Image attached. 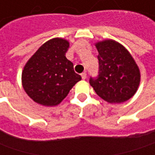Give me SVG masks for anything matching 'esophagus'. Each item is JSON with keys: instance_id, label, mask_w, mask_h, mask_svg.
Wrapping results in <instances>:
<instances>
[{"instance_id": "esophagus-1", "label": "esophagus", "mask_w": 155, "mask_h": 155, "mask_svg": "<svg viewBox=\"0 0 155 155\" xmlns=\"http://www.w3.org/2000/svg\"><path fill=\"white\" fill-rule=\"evenodd\" d=\"M81 78H82V80H85V79L87 78V74H86V73H82V74H81Z\"/></svg>"}]
</instances>
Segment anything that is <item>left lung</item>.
I'll return each mask as SVG.
<instances>
[{"mask_svg":"<svg viewBox=\"0 0 155 155\" xmlns=\"http://www.w3.org/2000/svg\"><path fill=\"white\" fill-rule=\"evenodd\" d=\"M99 55V75L89 83L108 103H122L137 92L140 81L138 65L127 49L114 40L95 43Z\"/></svg>","mask_w":155,"mask_h":155,"instance_id":"obj_1","label":"left lung"}]
</instances>
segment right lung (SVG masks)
Wrapping results in <instances>:
<instances>
[{
  "label": "right lung",
  "mask_w": 155,
  "mask_h": 155,
  "mask_svg": "<svg viewBox=\"0 0 155 155\" xmlns=\"http://www.w3.org/2000/svg\"><path fill=\"white\" fill-rule=\"evenodd\" d=\"M69 42L53 38L42 44L24 66L21 83L25 92L38 104H60L81 80L74 64L66 58Z\"/></svg>",
  "instance_id": "right-lung-1"
}]
</instances>
